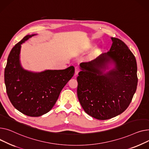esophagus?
I'll return each instance as SVG.
<instances>
[{
  "instance_id": "1",
  "label": "esophagus",
  "mask_w": 149,
  "mask_h": 149,
  "mask_svg": "<svg viewBox=\"0 0 149 149\" xmlns=\"http://www.w3.org/2000/svg\"><path fill=\"white\" fill-rule=\"evenodd\" d=\"M79 72H80V68H79V67L78 65L76 66L75 67V75L76 76L77 75Z\"/></svg>"
}]
</instances>
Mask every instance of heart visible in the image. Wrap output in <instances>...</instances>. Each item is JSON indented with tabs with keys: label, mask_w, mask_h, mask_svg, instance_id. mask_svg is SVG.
<instances>
[{
	"label": "heart",
	"mask_w": 149,
	"mask_h": 149,
	"mask_svg": "<svg viewBox=\"0 0 149 149\" xmlns=\"http://www.w3.org/2000/svg\"><path fill=\"white\" fill-rule=\"evenodd\" d=\"M102 52V49L100 47H97L94 49V50L93 52V53L91 54V56H95L97 55H98L100 52Z\"/></svg>",
	"instance_id": "1"
}]
</instances>
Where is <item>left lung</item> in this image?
Segmentation results:
<instances>
[{
    "mask_svg": "<svg viewBox=\"0 0 149 149\" xmlns=\"http://www.w3.org/2000/svg\"><path fill=\"white\" fill-rule=\"evenodd\" d=\"M111 38L109 51L81 63L77 77V94L82 108L101 120L116 117L127 108L138 83L134 55L123 41Z\"/></svg>",
    "mask_w": 149,
    "mask_h": 149,
    "instance_id": "obj_1",
    "label": "left lung"
}]
</instances>
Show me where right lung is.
<instances>
[{
  "label": "right lung",
  "instance_id": "add662e5",
  "mask_svg": "<svg viewBox=\"0 0 149 149\" xmlns=\"http://www.w3.org/2000/svg\"><path fill=\"white\" fill-rule=\"evenodd\" d=\"M36 35H28L16 44L8 56L5 69V84L9 99L15 109L30 117H40L49 112L74 73L73 66L41 72L23 68L20 60L21 45Z\"/></svg>",
  "mask_w": 149,
  "mask_h": 149
}]
</instances>
